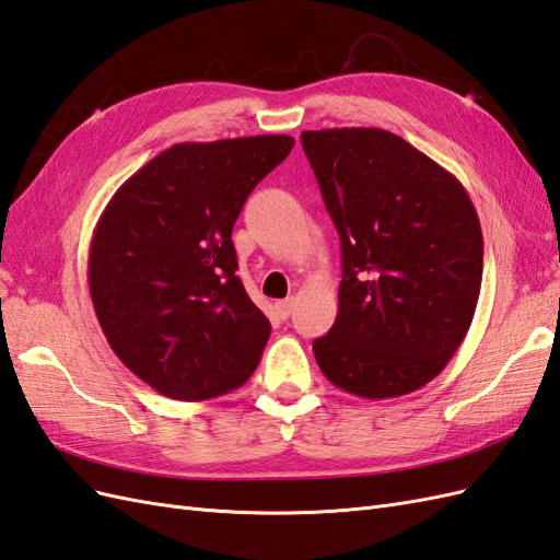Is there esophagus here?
I'll list each match as a JSON object with an SVG mask.
<instances>
[{
	"label": "esophagus",
	"instance_id": "obj_1",
	"mask_svg": "<svg viewBox=\"0 0 560 560\" xmlns=\"http://www.w3.org/2000/svg\"><path fill=\"white\" fill-rule=\"evenodd\" d=\"M294 304H296V299H294V296H290V299H282V301H278V304H276V311H278V315H280V317H290V313H292Z\"/></svg>",
	"mask_w": 560,
	"mask_h": 560
}]
</instances>
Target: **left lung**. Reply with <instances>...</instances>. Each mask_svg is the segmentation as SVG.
I'll use <instances>...</instances> for the list:
<instances>
[{"instance_id":"8db88e82","label":"left lung","mask_w":560,"mask_h":560,"mask_svg":"<svg viewBox=\"0 0 560 560\" xmlns=\"http://www.w3.org/2000/svg\"><path fill=\"white\" fill-rule=\"evenodd\" d=\"M341 237L339 313L313 353L327 380L368 400L429 384L471 327L482 233L464 186L400 136L301 131Z\"/></svg>"}]
</instances>
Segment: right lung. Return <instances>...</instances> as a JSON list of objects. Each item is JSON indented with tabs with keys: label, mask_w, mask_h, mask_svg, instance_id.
<instances>
[{
	"label": "right lung",
	"mask_w": 560,
	"mask_h": 560,
	"mask_svg": "<svg viewBox=\"0 0 560 560\" xmlns=\"http://www.w3.org/2000/svg\"><path fill=\"white\" fill-rule=\"evenodd\" d=\"M292 136L176 143L127 178L89 247V292L115 355L174 400L243 386L270 335L237 259L233 225Z\"/></svg>",
	"instance_id": "add662e5"
}]
</instances>
